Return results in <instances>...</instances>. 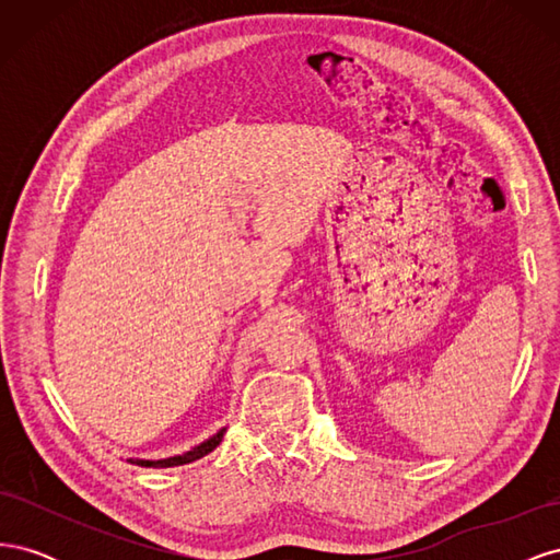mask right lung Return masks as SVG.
<instances>
[{"label":"right lung","instance_id":"obj_1","mask_svg":"<svg viewBox=\"0 0 560 560\" xmlns=\"http://www.w3.org/2000/svg\"><path fill=\"white\" fill-rule=\"evenodd\" d=\"M224 432H226V430H219L214 436L208 439V442H202L200 446H196V448H191V451H186V453H182V455L165 457V460H130V463L140 465V467H177V465L194 463V460H198V457L212 453V451L219 446V442H222Z\"/></svg>","mask_w":560,"mask_h":560}]
</instances>
